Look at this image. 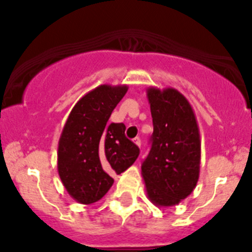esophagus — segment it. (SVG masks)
I'll list each match as a JSON object with an SVG mask.
<instances>
[{"instance_id": "1", "label": "esophagus", "mask_w": 252, "mask_h": 252, "mask_svg": "<svg viewBox=\"0 0 252 252\" xmlns=\"http://www.w3.org/2000/svg\"><path fill=\"white\" fill-rule=\"evenodd\" d=\"M133 142H135L139 148L141 146V139H140V137H135V139H133Z\"/></svg>"}]
</instances>
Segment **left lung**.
I'll list each match as a JSON object with an SVG mask.
<instances>
[{
	"instance_id": "obj_1",
	"label": "left lung",
	"mask_w": 252,
	"mask_h": 252,
	"mask_svg": "<svg viewBox=\"0 0 252 252\" xmlns=\"http://www.w3.org/2000/svg\"><path fill=\"white\" fill-rule=\"evenodd\" d=\"M153 117L151 149L141 165L149 201L180 203L194 190L201 168V136L194 111L175 88L146 90Z\"/></svg>"
}]
</instances>
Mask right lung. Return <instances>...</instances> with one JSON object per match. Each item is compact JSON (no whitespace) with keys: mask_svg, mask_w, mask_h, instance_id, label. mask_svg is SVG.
<instances>
[{"mask_svg":"<svg viewBox=\"0 0 252 252\" xmlns=\"http://www.w3.org/2000/svg\"><path fill=\"white\" fill-rule=\"evenodd\" d=\"M126 84H101L75 103L58 144V173L69 195L82 204L99 201L115 174L132 165L140 150L125 136L124 124H108L127 92Z\"/></svg>","mask_w":252,"mask_h":252,"instance_id":"add662e5","label":"right lung"}]
</instances>
